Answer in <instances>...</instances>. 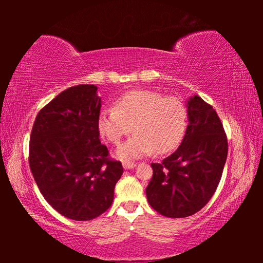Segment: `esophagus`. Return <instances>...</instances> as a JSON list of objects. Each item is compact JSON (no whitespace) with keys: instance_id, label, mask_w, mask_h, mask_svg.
Returning a JSON list of instances; mask_svg holds the SVG:
<instances>
[{"instance_id":"obj_1","label":"esophagus","mask_w":263,"mask_h":263,"mask_svg":"<svg viewBox=\"0 0 263 263\" xmlns=\"http://www.w3.org/2000/svg\"><path fill=\"white\" fill-rule=\"evenodd\" d=\"M136 166H137V164L135 162H127V161L123 162V168L124 169H132V168H135Z\"/></svg>"}]
</instances>
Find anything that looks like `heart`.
I'll return each instance as SVG.
<instances>
[{
	"label": "heart",
	"mask_w": 263,
	"mask_h": 263,
	"mask_svg": "<svg viewBox=\"0 0 263 263\" xmlns=\"http://www.w3.org/2000/svg\"><path fill=\"white\" fill-rule=\"evenodd\" d=\"M188 114L182 102L152 90H132L119 97L114 108L97 117L102 136L118 145L132 131L136 135L119 146L116 157L124 161L174 149L184 135Z\"/></svg>",
	"instance_id": "obj_1"
}]
</instances>
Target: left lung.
<instances>
[{
    "label": "left lung",
    "instance_id": "8db88e82",
    "mask_svg": "<svg viewBox=\"0 0 263 263\" xmlns=\"http://www.w3.org/2000/svg\"><path fill=\"white\" fill-rule=\"evenodd\" d=\"M185 103L183 140L161 163L151 164L153 176L146 188L149 205L169 218L188 217L206 205L228 158V139L215 109L197 95Z\"/></svg>",
    "mask_w": 263,
    "mask_h": 263
}]
</instances>
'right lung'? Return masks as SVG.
Instances as JSON below:
<instances>
[{
    "instance_id": "1",
    "label": "right lung",
    "mask_w": 263,
    "mask_h": 263,
    "mask_svg": "<svg viewBox=\"0 0 263 263\" xmlns=\"http://www.w3.org/2000/svg\"><path fill=\"white\" fill-rule=\"evenodd\" d=\"M101 97L94 84L66 89L39 111L30 137L29 163L44 198L60 215L91 220L111 206L123 174L100 141Z\"/></svg>"
}]
</instances>
